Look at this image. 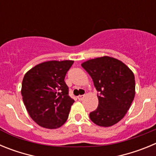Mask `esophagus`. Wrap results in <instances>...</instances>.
Here are the masks:
<instances>
[{
  "instance_id": "1",
  "label": "esophagus",
  "mask_w": 156,
  "mask_h": 156,
  "mask_svg": "<svg viewBox=\"0 0 156 156\" xmlns=\"http://www.w3.org/2000/svg\"><path fill=\"white\" fill-rule=\"evenodd\" d=\"M84 97H85V95H79V96L77 97V98L79 99L80 101H82L83 99L84 98Z\"/></svg>"
}]
</instances>
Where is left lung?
<instances>
[{"label":"left lung","instance_id":"obj_1","mask_svg":"<svg viewBox=\"0 0 156 156\" xmlns=\"http://www.w3.org/2000/svg\"><path fill=\"white\" fill-rule=\"evenodd\" d=\"M93 80L98 98L97 109L90 119L100 126H111L120 121L129 109L135 95L133 72L114 58L104 56L83 63Z\"/></svg>","mask_w":156,"mask_h":156}]
</instances>
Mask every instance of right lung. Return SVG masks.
I'll return each mask as SVG.
<instances>
[{
	"mask_svg": "<svg viewBox=\"0 0 156 156\" xmlns=\"http://www.w3.org/2000/svg\"><path fill=\"white\" fill-rule=\"evenodd\" d=\"M73 61H48L37 65L25 74L21 94L29 115L48 129L62 126L74 100L65 83Z\"/></svg>",
	"mask_w": 156,
	"mask_h": 156,
	"instance_id": "obj_1",
	"label": "right lung"
}]
</instances>
